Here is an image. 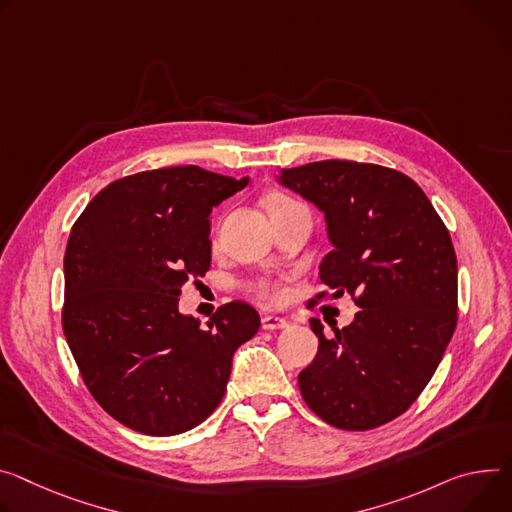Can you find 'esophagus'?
Instances as JSON below:
<instances>
[{
	"label": "esophagus",
	"instance_id": "esophagus-1",
	"mask_svg": "<svg viewBox=\"0 0 512 512\" xmlns=\"http://www.w3.org/2000/svg\"><path fill=\"white\" fill-rule=\"evenodd\" d=\"M261 327L265 331H275V329H286L290 327V322L286 318H280V316H273V314H265L261 318Z\"/></svg>",
	"mask_w": 512,
	"mask_h": 512
}]
</instances>
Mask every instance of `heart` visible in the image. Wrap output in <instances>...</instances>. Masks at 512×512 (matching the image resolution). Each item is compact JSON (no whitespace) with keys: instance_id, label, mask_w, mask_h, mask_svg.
<instances>
[{"instance_id":"1","label":"heart","mask_w":512,"mask_h":512,"mask_svg":"<svg viewBox=\"0 0 512 512\" xmlns=\"http://www.w3.org/2000/svg\"><path fill=\"white\" fill-rule=\"evenodd\" d=\"M294 204L292 198L288 196H282V194H273L267 198V210L269 212H275L280 210L284 206H290ZM251 292L261 298V300H267V302H280L284 298V288L282 284L277 280H269V277H263V280H257L253 286H251Z\"/></svg>"}]
</instances>
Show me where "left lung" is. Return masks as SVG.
Wrapping results in <instances>:
<instances>
[{"label":"left lung","mask_w":512,"mask_h":512,"mask_svg":"<svg viewBox=\"0 0 512 512\" xmlns=\"http://www.w3.org/2000/svg\"><path fill=\"white\" fill-rule=\"evenodd\" d=\"M280 181L324 212L333 251L308 308L351 294L361 308L300 371L308 408L343 431L382 427L421 396L457 324V259L449 230L404 173L376 163L316 161Z\"/></svg>","instance_id":"left-lung-1"}]
</instances>
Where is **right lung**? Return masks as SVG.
Here are the masks:
<instances>
[{
  "mask_svg": "<svg viewBox=\"0 0 512 512\" xmlns=\"http://www.w3.org/2000/svg\"><path fill=\"white\" fill-rule=\"evenodd\" d=\"M247 183L198 165L141 171L108 183L71 228L63 333L91 396L132 431L169 437L206 421L232 355L259 331L241 300L206 329L177 310L210 269L212 208Z\"/></svg>",
  "mask_w": 512,
  "mask_h": 512,
  "instance_id": "add662e5",
  "label": "right lung"
}]
</instances>
